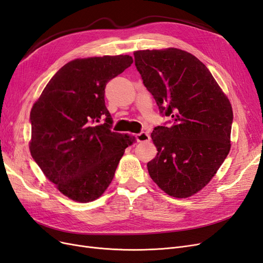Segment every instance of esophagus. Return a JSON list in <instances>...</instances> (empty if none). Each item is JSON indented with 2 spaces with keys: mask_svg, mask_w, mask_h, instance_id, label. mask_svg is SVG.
Segmentation results:
<instances>
[{
  "mask_svg": "<svg viewBox=\"0 0 263 263\" xmlns=\"http://www.w3.org/2000/svg\"><path fill=\"white\" fill-rule=\"evenodd\" d=\"M136 139H137L138 142H144V141H149L150 140V136L148 133L141 132L139 134L136 135Z\"/></svg>",
  "mask_w": 263,
  "mask_h": 263,
  "instance_id": "34e87169",
  "label": "esophagus"
}]
</instances>
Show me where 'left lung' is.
<instances>
[{
	"label": "left lung",
	"mask_w": 263,
	"mask_h": 263,
	"mask_svg": "<svg viewBox=\"0 0 263 263\" xmlns=\"http://www.w3.org/2000/svg\"><path fill=\"white\" fill-rule=\"evenodd\" d=\"M135 65L170 126L151 133L157 157L149 175L175 198L197 194L210 182L231 149L233 110L210 70L195 55L167 48L134 52Z\"/></svg>",
	"instance_id": "8db88e82"
}]
</instances>
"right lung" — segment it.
I'll return each instance as SVG.
<instances>
[{"mask_svg": "<svg viewBox=\"0 0 263 263\" xmlns=\"http://www.w3.org/2000/svg\"><path fill=\"white\" fill-rule=\"evenodd\" d=\"M133 64L129 55L68 62L30 112L29 149L44 176L77 202L93 201L111 184L125 149L135 141L110 128L104 88Z\"/></svg>", "mask_w": 263, "mask_h": 263, "instance_id": "add662e5", "label": "right lung"}]
</instances>
